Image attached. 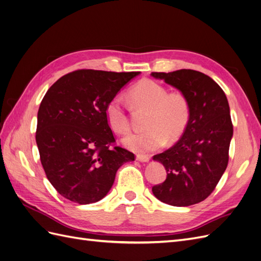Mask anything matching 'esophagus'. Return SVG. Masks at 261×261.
Returning a JSON list of instances; mask_svg holds the SVG:
<instances>
[{
    "instance_id": "obj_1",
    "label": "esophagus",
    "mask_w": 261,
    "mask_h": 261,
    "mask_svg": "<svg viewBox=\"0 0 261 261\" xmlns=\"http://www.w3.org/2000/svg\"><path fill=\"white\" fill-rule=\"evenodd\" d=\"M136 159L139 162H148L150 160V158L148 155H144V154H137L136 155Z\"/></svg>"
}]
</instances>
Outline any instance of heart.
Masks as SVG:
<instances>
[{"instance_id":"1","label":"heart","mask_w":261,"mask_h":261,"mask_svg":"<svg viewBox=\"0 0 261 261\" xmlns=\"http://www.w3.org/2000/svg\"><path fill=\"white\" fill-rule=\"evenodd\" d=\"M129 98L135 107L148 110L144 123L147 129L126 136L123 139L126 148L141 153L150 152L161 148L167 140L172 144L183 136L191 118V106L183 92H169L159 83L143 80L129 90ZM106 117L113 132L125 134L129 129L128 117L120 96L108 102Z\"/></svg>"}]
</instances>
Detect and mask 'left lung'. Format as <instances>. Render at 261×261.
Here are the masks:
<instances>
[{"instance_id":"left-lung-1","label":"left lung","mask_w":261,"mask_h":261,"mask_svg":"<svg viewBox=\"0 0 261 261\" xmlns=\"http://www.w3.org/2000/svg\"><path fill=\"white\" fill-rule=\"evenodd\" d=\"M151 76L183 92L191 106L183 136L170 149L153 155L168 175L152 187V193L171 206H192L213 192L227 167L233 137L230 107L222 88L203 73L178 69Z\"/></svg>"}]
</instances>
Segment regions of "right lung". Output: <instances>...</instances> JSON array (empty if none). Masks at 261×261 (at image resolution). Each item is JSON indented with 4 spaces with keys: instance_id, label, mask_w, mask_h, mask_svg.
<instances>
[{
    "instance_id": "add662e5",
    "label": "right lung",
    "mask_w": 261,
    "mask_h": 261,
    "mask_svg": "<svg viewBox=\"0 0 261 261\" xmlns=\"http://www.w3.org/2000/svg\"><path fill=\"white\" fill-rule=\"evenodd\" d=\"M140 72L78 69L55 82L38 111L36 141L45 175L58 193L80 204L101 200L115 174L135 155L115 143L108 102Z\"/></svg>"
}]
</instances>
